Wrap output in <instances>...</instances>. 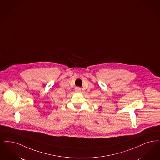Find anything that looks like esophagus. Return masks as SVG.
Returning <instances> with one entry per match:
<instances>
[{
  "mask_svg": "<svg viewBox=\"0 0 160 160\" xmlns=\"http://www.w3.org/2000/svg\"><path fill=\"white\" fill-rule=\"evenodd\" d=\"M75 91H76V92H81V88H79V87H76V88H75Z\"/></svg>",
  "mask_w": 160,
  "mask_h": 160,
  "instance_id": "34e87169",
  "label": "esophagus"
}]
</instances>
